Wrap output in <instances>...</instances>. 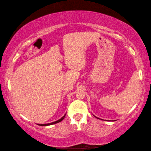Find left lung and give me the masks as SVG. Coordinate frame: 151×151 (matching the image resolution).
Masks as SVG:
<instances>
[{
	"mask_svg": "<svg viewBox=\"0 0 151 151\" xmlns=\"http://www.w3.org/2000/svg\"><path fill=\"white\" fill-rule=\"evenodd\" d=\"M95 117H96V116H95ZM97 118H98V117H97ZM98 119H100V118H98Z\"/></svg>",
	"mask_w": 151,
	"mask_h": 151,
	"instance_id": "obj_1",
	"label": "left lung"
}]
</instances>
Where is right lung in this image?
Returning <instances> with one entry per match:
<instances>
[{"label":"right lung","instance_id":"add662e5","mask_svg":"<svg viewBox=\"0 0 151 151\" xmlns=\"http://www.w3.org/2000/svg\"><path fill=\"white\" fill-rule=\"evenodd\" d=\"M65 115H66V114H65V115H64V116H63V117H61L60 119H58V120H57V121H55V122H51V123H48V124H38L39 126H49V125H52V124H54L58 123V122H61L62 120H63V119L64 118H65Z\"/></svg>","mask_w":151,"mask_h":151}]
</instances>
